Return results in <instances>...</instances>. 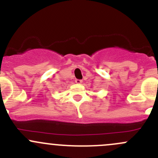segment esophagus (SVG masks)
<instances>
[{"label": "esophagus", "mask_w": 158, "mask_h": 158, "mask_svg": "<svg viewBox=\"0 0 158 158\" xmlns=\"http://www.w3.org/2000/svg\"><path fill=\"white\" fill-rule=\"evenodd\" d=\"M75 82H76V84H81V83H82V80H78V79H76V80H75Z\"/></svg>", "instance_id": "obj_1"}]
</instances>
